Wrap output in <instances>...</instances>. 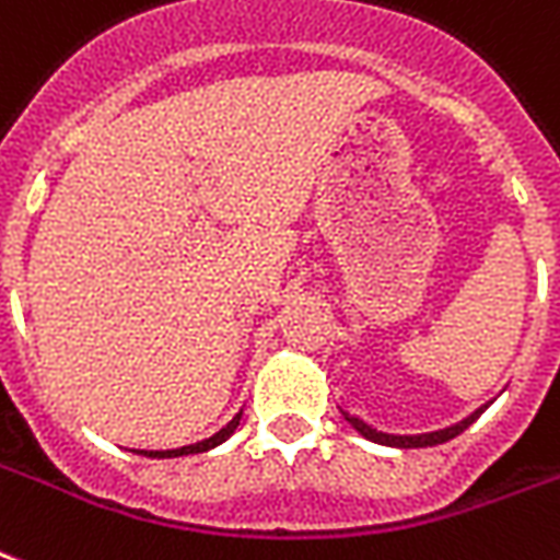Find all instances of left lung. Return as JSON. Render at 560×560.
Masks as SVG:
<instances>
[{
	"instance_id": "1",
	"label": "left lung",
	"mask_w": 560,
	"mask_h": 560,
	"mask_svg": "<svg viewBox=\"0 0 560 560\" xmlns=\"http://www.w3.org/2000/svg\"><path fill=\"white\" fill-rule=\"evenodd\" d=\"M485 408H488V405H485ZM485 408H479V411L476 413H469L467 420H460L458 425H450V429H441V432H429V434H411V438H408V434H384V432H375V429H370V425H366V422H361V420H355V417H347V413H343V417H347L349 422H352V425H355L358 432L364 434L366 441H375V443H384V446H402V450H417V446H438V443H446V441H452V438H458L460 432H464V429H467V425H472V422L479 420L481 417V411H485Z\"/></svg>"
}]
</instances>
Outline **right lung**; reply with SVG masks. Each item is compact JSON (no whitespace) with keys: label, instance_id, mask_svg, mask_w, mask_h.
<instances>
[{"label":"right lung","instance_id":"add662e5","mask_svg":"<svg viewBox=\"0 0 560 560\" xmlns=\"http://www.w3.org/2000/svg\"><path fill=\"white\" fill-rule=\"evenodd\" d=\"M241 425V413L234 417L229 425H225L223 432H217L213 438H208V441L202 443H194V446H182V450H166V452H140V455H147V458H182V455H194V452H208L213 450V446H220L223 441H229L234 434V429Z\"/></svg>","mask_w":560,"mask_h":560}]
</instances>
